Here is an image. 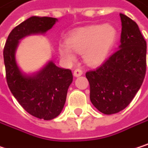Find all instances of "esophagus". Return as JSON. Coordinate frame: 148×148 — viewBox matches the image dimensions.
<instances>
[{
    "mask_svg": "<svg viewBox=\"0 0 148 148\" xmlns=\"http://www.w3.org/2000/svg\"><path fill=\"white\" fill-rule=\"evenodd\" d=\"M82 73H83V72H82V70L80 69V68H76L75 71H73V75H75V77L81 76V75H82Z\"/></svg>",
    "mask_w": 148,
    "mask_h": 148,
    "instance_id": "esophagus-1",
    "label": "esophagus"
}]
</instances>
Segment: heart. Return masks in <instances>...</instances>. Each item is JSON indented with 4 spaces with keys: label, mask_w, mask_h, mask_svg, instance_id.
I'll return each mask as SVG.
<instances>
[{
    "label": "heart",
    "mask_w": 148,
    "mask_h": 148,
    "mask_svg": "<svg viewBox=\"0 0 148 148\" xmlns=\"http://www.w3.org/2000/svg\"><path fill=\"white\" fill-rule=\"evenodd\" d=\"M117 38L116 29L110 24L95 25L72 33L66 42H60L58 49L62 57L73 60V51L82 53L86 63L97 65L109 54Z\"/></svg>",
    "instance_id": "heart-1"
}]
</instances>
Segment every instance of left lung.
Here are the masks:
<instances>
[{
	"mask_svg": "<svg viewBox=\"0 0 148 148\" xmlns=\"http://www.w3.org/2000/svg\"><path fill=\"white\" fill-rule=\"evenodd\" d=\"M121 20V45L100 66L86 73L93 105L105 114L126 108L144 81L147 42L138 25L125 14Z\"/></svg>",
	"mask_w": 148,
	"mask_h": 148,
	"instance_id": "1",
	"label": "left lung"
}]
</instances>
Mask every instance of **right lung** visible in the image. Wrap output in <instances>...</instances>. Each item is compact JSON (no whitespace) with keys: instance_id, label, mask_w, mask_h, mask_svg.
<instances>
[{"instance_id":"1","label":"right lung","mask_w":148,"mask_h":148,"mask_svg":"<svg viewBox=\"0 0 148 148\" xmlns=\"http://www.w3.org/2000/svg\"><path fill=\"white\" fill-rule=\"evenodd\" d=\"M56 21L47 16L28 18L10 32L3 49L6 79L11 93L28 114L46 121L60 114L73 82L72 72L50 61L36 75H24L16 64L14 52L19 40L31 34L45 33Z\"/></svg>"}]
</instances>
